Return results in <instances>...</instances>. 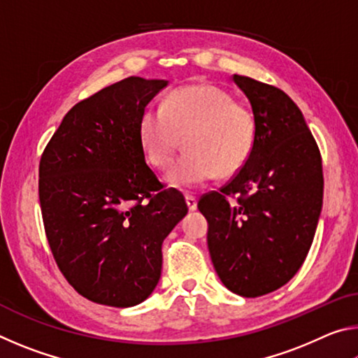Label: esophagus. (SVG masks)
<instances>
[{"label": "esophagus", "mask_w": 358, "mask_h": 358, "mask_svg": "<svg viewBox=\"0 0 358 358\" xmlns=\"http://www.w3.org/2000/svg\"><path fill=\"white\" fill-rule=\"evenodd\" d=\"M185 199H186V205H187V208H189V211H194V210L197 208V201H196V197H192V196H186Z\"/></svg>", "instance_id": "obj_1"}]
</instances>
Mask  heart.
I'll use <instances>...</instances> for the list:
<instances>
[{
  "label": "heart",
  "instance_id": "b5f03b06",
  "mask_svg": "<svg viewBox=\"0 0 358 358\" xmlns=\"http://www.w3.org/2000/svg\"><path fill=\"white\" fill-rule=\"evenodd\" d=\"M141 141L148 162L157 169L171 166L185 143L187 151L167 181L189 191L245 167L257 142V118L250 106L215 85H191L169 94L162 108L145 110Z\"/></svg>",
  "mask_w": 358,
  "mask_h": 358
}]
</instances>
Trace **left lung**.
Masks as SVG:
<instances>
[{"instance_id": "obj_1", "label": "left lung", "mask_w": 358, "mask_h": 358, "mask_svg": "<svg viewBox=\"0 0 358 358\" xmlns=\"http://www.w3.org/2000/svg\"><path fill=\"white\" fill-rule=\"evenodd\" d=\"M257 118L250 159L197 207L224 286L248 299L273 292L305 262L322 210V157L300 108L282 92L234 74ZM238 201L229 203L230 196Z\"/></svg>"}]
</instances>
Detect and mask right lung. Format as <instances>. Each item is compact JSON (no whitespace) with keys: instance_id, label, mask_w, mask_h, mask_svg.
I'll return each instance as SVG.
<instances>
[{"instance_id":"add662e5","label":"right lung","mask_w":358,"mask_h":358,"mask_svg":"<svg viewBox=\"0 0 358 358\" xmlns=\"http://www.w3.org/2000/svg\"><path fill=\"white\" fill-rule=\"evenodd\" d=\"M167 80L128 77L76 104L39 162V202L58 268L85 299L128 308L161 278L162 241L187 213L145 162L141 121Z\"/></svg>"}]
</instances>
